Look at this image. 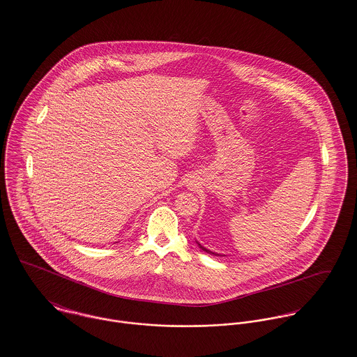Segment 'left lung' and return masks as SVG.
Wrapping results in <instances>:
<instances>
[{
    "mask_svg": "<svg viewBox=\"0 0 357 357\" xmlns=\"http://www.w3.org/2000/svg\"><path fill=\"white\" fill-rule=\"evenodd\" d=\"M199 248H201V249H202V250H204V252H206V253H210V255H215V253H213V252H210V250H207V249H204V246H201V245H199Z\"/></svg>",
    "mask_w": 357,
    "mask_h": 357,
    "instance_id": "8db88e82",
    "label": "left lung"
}]
</instances>
